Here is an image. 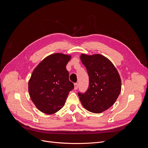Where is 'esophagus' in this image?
Instances as JSON below:
<instances>
[{"label": "esophagus", "mask_w": 148, "mask_h": 148, "mask_svg": "<svg viewBox=\"0 0 148 148\" xmlns=\"http://www.w3.org/2000/svg\"><path fill=\"white\" fill-rule=\"evenodd\" d=\"M75 88H74V89H77L78 88V83H75Z\"/></svg>", "instance_id": "34e87169"}]
</instances>
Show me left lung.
Returning <instances> with one entry per match:
<instances>
[{
  "label": "left lung",
  "mask_w": 148,
  "mask_h": 148,
  "mask_svg": "<svg viewBox=\"0 0 148 148\" xmlns=\"http://www.w3.org/2000/svg\"><path fill=\"white\" fill-rule=\"evenodd\" d=\"M81 60L89 76L87 91L78 93L85 109L99 114L113 106L121 91V79L112 63L100 54H82Z\"/></svg>",
  "instance_id": "1"
}]
</instances>
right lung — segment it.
Returning a JSON list of instances; mask_svg holds the SVG:
<instances>
[{
	"label": "right lung",
	"instance_id": "right-lung-1",
	"mask_svg": "<svg viewBox=\"0 0 148 148\" xmlns=\"http://www.w3.org/2000/svg\"><path fill=\"white\" fill-rule=\"evenodd\" d=\"M70 56L57 53L49 56L31 75L28 91L31 100L42 112L52 114L61 109L69 93L74 88L66 65Z\"/></svg>",
	"mask_w": 148,
	"mask_h": 148
}]
</instances>
